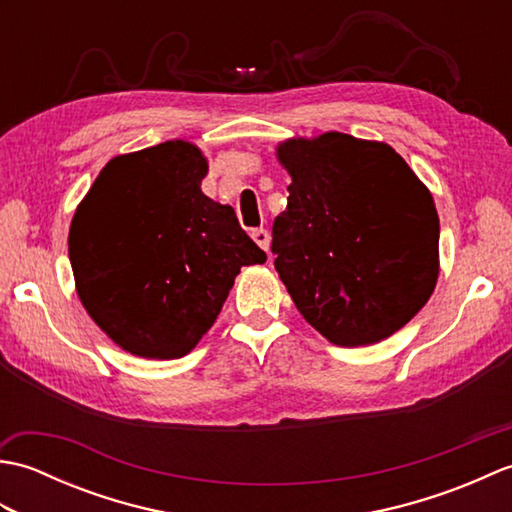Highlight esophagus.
<instances>
[{
    "mask_svg": "<svg viewBox=\"0 0 512 512\" xmlns=\"http://www.w3.org/2000/svg\"><path fill=\"white\" fill-rule=\"evenodd\" d=\"M250 235H253L255 244H257L259 248H262V250H266V253H268V248H270V235H268L266 228H255V231L250 233Z\"/></svg>",
    "mask_w": 512,
    "mask_h": 512,
    "instance_id": "obj_1",
    "label": "esophagus"
}]
</instances>
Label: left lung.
<instances>
[{
    "label": "left lung",
    "mask_w": 512,
    "mask_h": 512,
    "mask_svg": "<svg viewBox=\"0 0 512 512\" xmlns=\"http://www.w3.org/2000/svg\"><path fill=\"white\" fill-rule=\"evenodd\" d=\"M277 160L292 182L275 268L303 319L341 347L398 332L440 273L431 191L394 147L341 132L288 138Z\"/></svg>",
    "instance_id": "left-lung-1"
}]
</instances>
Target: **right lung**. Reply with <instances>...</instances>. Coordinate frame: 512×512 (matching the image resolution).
I'll return each mask as SVG.
<instances>
[{
    "label": "right lung",
    "mask_w": 512,
    "mask_h": 512,
    "mask_svg": "<svg viewBox=\"0 0 512 512\" xmlns=\"http://www.w3.org/2000/svg\"><path fill=\"white\" fill-rule=\"evenodd\" d=\"M200 147L167 140L114 156L76 206L68 253L92 321L143 358H180L209 332L242 266L266 253L200 184Z\"/></svg>",
    "instance_id": "right-lung-1"
}]
</instances>
